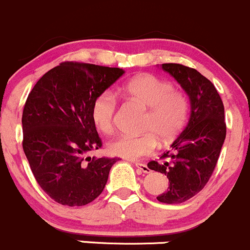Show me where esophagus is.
<instances>
[{
	"label": "esophagus",
	"instance_id": "obj_1",
	"mask_svg": "<svg viewBox=\"0 0 250 250\" xmlns=\"http://www.w3.org/2000/svg\"><path fill=\"white\" fill-rule=\"evenodd\" d=\"M135 165H136V167L140 170V171L146 172V174H148V172L150 171V169L147 167V164H145V163H136Z\"/></svg>",
	"mask_w": 250,
	"mask_h": 250
}]
</instances>
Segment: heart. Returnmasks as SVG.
<instances>
[{
	"label": "heart",
	"mask_w": 250,
	"mask_h": 250,
	"mask_svg": "<svg viewBox=\"0 0 250 250\" xmlns=\"http://www.w3.org/2000/svg\"><path fill=\"white\" fill-rule=\"evenodd\" d=\"M123 92L132 100L148 107L142 128V135H123L110 141V154L137 160L154 153L159 138L169 142L184 128L188 119L189 102L186 93L172 88L167 80L150 74H143L123 86ZM118 100L110 91H103L95 98L91 107V118L96 128L109 135L115 127Z\"/></svg>",
	"instance_id": "b5f03b06"
}]
</instances>
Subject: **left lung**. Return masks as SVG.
Instances as JSON below:
<instances>
[{
  "instance_id": "obj_1",
  "label": "left lung",
  "mask_w": 250,
  "mask_h": 250,
  "mask_svg": "<svg viewBox=\"0 0 250 250\" xmlns=\"http://www.w3.org/2000/svg\"><path fill=\"white\" fill-rule=\"evenodd\" d=\"M162 68L188 95L191 115L171 149L162 154V162L152 160L148 167L169 179L167 191L158 201L179 204L201 192L214 172L226 137L225 110L215 86L196 69L177 63L162 64Z\"/></svg>"
}]
</instances>
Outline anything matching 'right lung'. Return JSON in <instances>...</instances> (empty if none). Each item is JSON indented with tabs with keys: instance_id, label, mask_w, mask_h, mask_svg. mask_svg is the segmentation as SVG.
I'll use <instances>...</instances> for the list:
<instances>
[{
	"instance_id": "obj_1",
	"label": "right lung",
	"mask_w": 250,
	"mask_h": 250,
	"mask_svg": "<svg viewBox=\"0 0 250 250\" xmlns=\"http://www.w3.org/2000/svg\"><path fill=\"white\" fill-rule=\"evenodd\" d=\"M124 70L63 62L36 83L23 109V149L40 187L54 202L83 207L95 201L118 158H91L102 147L91 118L101 92Z\"/></svg>"
}]
</instances>
